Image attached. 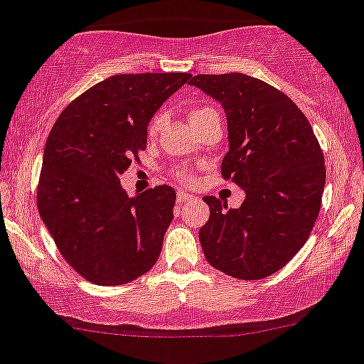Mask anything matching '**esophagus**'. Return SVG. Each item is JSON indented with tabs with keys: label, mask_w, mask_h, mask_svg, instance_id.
<instances>
[{
	"label": "esophagus",
	"mask_w": 364,
	"mask_h": 364,
	"mask_svg": "<svg viewBox=\"0 0 364 364\" xmlns=\"http://www.w3.org/2000/svg\"><path fill=\"white\" fill-rule=\"evenodd\" d=\"M176 198H178V204H185V202L188 200H193L195 195L185 192V190H179L178 193H176Z\"/></svg>",
	"instance_id": "34e87169"
}]
</instances>
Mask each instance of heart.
<instances>
[{
	"label": "heart",
	"mask_w": 364,
	"mask_h": 364,
	"mask_svg": "<svg viewBox=\"0 0 364 364\" xmlns=\"http://www.w3.org/2000/svg\"><path fill=\"white\" fill-rule=\"evenodd\" d=\"M209 113H214L211 108H195V109H192V112H190L188 118H190V122L193 124L195 120H198V118L205 117V114H209ZM164 122H166V114L156 113L155 117L151 118L150 125H148V134H150V136H155V134L160 131V127L164 125ZM174 174H176V178H178L179 181H183V183H186L190 179V171L183 169V167H181V169H176Z\"/></svg>",
	"instance_id": "heart-1"
}]
</instances>
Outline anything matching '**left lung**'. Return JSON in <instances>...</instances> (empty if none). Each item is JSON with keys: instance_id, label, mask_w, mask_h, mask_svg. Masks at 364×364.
<instances>
[{"instance_id": "obj_1", "label": "left lung", "mask_w": 364, "mask_h": 364, "mask_svg": "<svg viewBox=\"0 0 364 364\" xmlns=\"http://www.w3.org/2000/svg\"><path fill=\"white\" fill-rule=\"evenodd\" d=\"M190 85L227 114L223 178L244 190L240 208L205 195L209 220L198 230L214 269L244 281L269 277L301 250L321 209L326 169L314 131L296 105L242 73L197 75Z\"/></svg>"}]
</instances>
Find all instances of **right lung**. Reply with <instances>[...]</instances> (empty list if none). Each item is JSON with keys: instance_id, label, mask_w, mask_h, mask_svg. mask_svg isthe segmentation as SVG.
Segmentation results:
<instances>
[{"instance_id": "right-lung-1", "label": "right lung", "mask_w": 364, "mask_h": 364, "mask_svg": "<svg viewBox=\"0 0 364 364\" xmlns=\"http://www.w3.org/2000/svg\"><path fill=\"white\" fill-rule=\"evenodd\" d=\"M188 80V73L109 76L53 124L38 211L64 259L94 284L131 282L159 259L176 192L162 185L129 197L120 176L146 148L153 114Z\"/></svg>"}]
</instances>
